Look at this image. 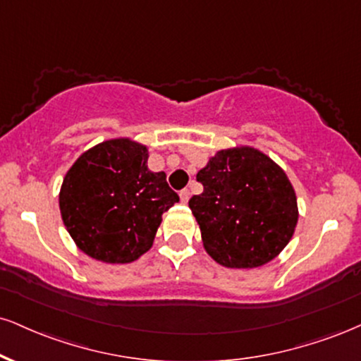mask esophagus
<instances>
[{
    "instance_id": "1",
    "label": "esophagus",
    "mask_w": 361,
    "mask_h": 361,
    "mask_svg": "<svg viewBox=\"0 0 361 361\" xmlns=\"http://www.w3.org/2000/svg\"><path fill=\"white\" fill-rule=\"evenodd\" d=\"M180 200H181V203H186L190 200V190H186V188H183L180 192Z\"/></svg>"
}]
</instances>
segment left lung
Wrapping results in <instances>:
<instances>
[{
  "instance_id": "left-lung-1",
  "label": "left lung",
  "mask_w": 361,
  "mask_h": 361,
  "mask_svg": "<svg viewBox=\"0 0 361 361\" xmlns=\"http://www.w3.org/2000/svg\"><path fill=\"white\" fill-rule=\"evenodd\" d=\"M188 205L212 259L232 269L267 264L288 245L298 202L286 173L254 147L219 151L200 169Z\"/></svg>"
}]
</instances>
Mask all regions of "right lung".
I'll return each instance as SVG.
<instances>
[{"instance_id":"1","label":"right lung","mask_w":361,"mask_h":361,"mask_svg":"<svg viewBox=\"0 0 361 361\" xmlns=\"http://www.w3.org/2000/svg\"><path fill=\"white\" fill-rule=\"evenodd\" d=\"M146 146L111 139L73 163L60 190V214L82 252L128 264L153 245L161 215L180 197L163 171L147 169Z\"/></svg>"}]
</instances>
